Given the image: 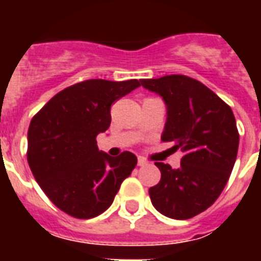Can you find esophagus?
<instances>
[{
  "label": "esophagus",
  "mask_w": 261,
  "mask_h": 261,
  "mask_svg": "<svg viewBox=\"0 0 261 261\" xmlns=\"http://www.w3.org/2000/svg\"><path fill=\"white\" fill-rule=\"evenodd\" d=\"M148 164V161L142 156H138V166H145Z\"/></svg>",
  "instance_id": "1"
}]
</instances>
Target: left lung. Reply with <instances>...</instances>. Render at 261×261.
<instances>
[{"mask_svg": "<svg viewBox=\"0 0 261 261\" xmlns=\"http://www.w3.org/2000/svg\"><path fill=\"white\" fill-rule=\"evenodd\" d=\"M166 105L162 141L183 151L180 166L156 162L161 180L149 189L152 205L165 217L189 219L211 207L235 165L239 133L232 109L211 89L186 75L141 80Z\"/></svg>", "mask_w": 261, "mask_h": 261, "instance_id": "obj_1", "label": "left lung"}]
</instances>
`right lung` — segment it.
Listing matches in <instances>:
<instances>
[{
	"instance_id": "1",
	"label": "right lung",
	"mask_w": 261,
	"mask_h": 261,
	"mask_svg": "<svg viewBox=\"0 0 261 261\" xmlns=\"http://www.w3.org/2000/svg\"><path fill=\"white\" fill-rule=\"evenodd\" d=\"M140 81L88 80L65 88L37 112L28 131V164L56 207L74 218L105 213L137 165L134 153L110 156L97 149L110 106Z\"/></svg>"
}]
</instances>
